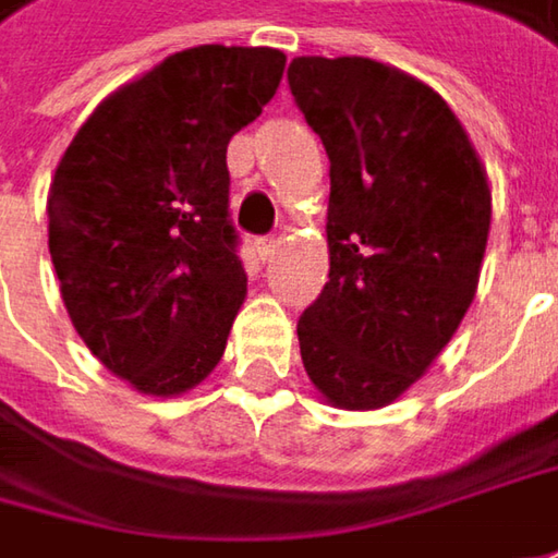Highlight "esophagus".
Returning a JSON list of instances; mask_svg holds the SVG:
<instances>
[{"label":"esophagus","instance_id":"34e87169","mask_svg":"<svg viewBox=\"0 0 558 558\" xmlns=\"http://www.w3.org/2000/svg\"><path fill=\"white\" fill-rule=\"evenodd\" d=\"M276 254V238H257V257L269 260Z\"/></svg>","mask_w":558,"mask_h":558}]
</instances>
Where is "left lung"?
Here are the masks:
<instances>
[{
  "instance_id": "1",
  "label": "left lung",
  "mask_w": 558,
  "mask_h": 558,
  "mask_svg": "<svg viewBox=\"0 0 558 558\" xmlns=\"http://www.w3.org/2000/svg\"><path fill=\"white\" fill-rule=\"evenodd\" d=\"M289 87L329 156V282L298 320L301 361L332 404L383 408L474 301L487 175L446 99L399 69L301 56Z\"/></svg>"
}]
</instances>
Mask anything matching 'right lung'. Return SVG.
Wrapping results in <instances>:
<instances>
[{
    "instance_id": "add662e5",
    "label": "right lung",
    "mask_w": 558,
    "mask_h": 558,
    "mask_svg": "<svg viewBox=\"0 0 558 558\" xmlns=\"http://www.w3.org/2000/svg\"><path fill=\"white\" fill-rule=\"evenodd\" d=\"M286 56L194 46L125 84L74 134L49 187V254L84 345L150 396L219 364L247 272L226 150L272 99Z\"/></svg>"
}]
</instances>
